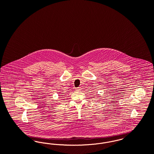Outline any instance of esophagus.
Here are the masks:
<instances>
[{
    "instance_id": "esophagus-1",
    "label": "esophagus",
    "mask_w": 154,
    "mask_h": 154,
    "mask_svg": "<svg viewBox=\"0 0 154 154\" xmlns=\"http://www.w3.org/2000/svg\"><path fill=\"white\" fill-rule=\"evenodd\" d=\"M81 90H82L81 87H78V88H76V91H80Z\"/></svg>"
}]
</instances>
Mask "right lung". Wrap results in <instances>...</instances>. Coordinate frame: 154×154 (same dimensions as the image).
<instances>
[{"instance_id":"1","label":"right lung","mask_w":154,"mask_h":154,"mask_svg":"<svg viewBox=\"0 0 154 154\" xmlns=\"http://www.w3.org/2000/svg\"><path fill=\"white\" fill-rule=\"evenodd\" d=\"M62 94H63V93H62Z\"/></svg>"}]
</instances>
